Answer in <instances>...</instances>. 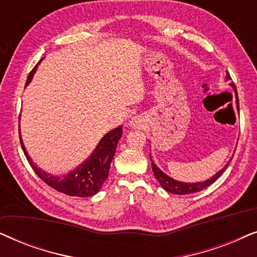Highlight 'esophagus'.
<instances>
[{
	"mask_svg": "<svg viewBox=\"0 0 257 257\" xmlns=\"http://www.w3.org/2000/svg\"><path fill=\"white\" fill-rule=\"evenodd\" d=\"M130 124H131L132 127H139V126H142V119L139 117H135L130 121Z\"/></svg>",
	"mask_w": 257,
	"mask_h": 257,
	"instance_id": "34e87169",
	"label": "esophagus"
}]
</instances>
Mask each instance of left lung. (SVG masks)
I'll return each mask as SVG.
<instances>
[{
    "label": "left lung",
    "instance_id": "1",
    "mask_svg": "<svg viewBox=\"0 0 257 257\" xmlns=\"http://www.w3.org/2000/svg\"><path fill=\"white\" fill-rule=\"evenodd\" d=\"M226 79H231L229 73H227ZM229 85L233 87V90L235 92V98H236V106L238 107V98H237L236 87H235L234 84H231V83L229 84ZM150 158H151V154H150ZM231 159H233V158H230L229 161H228L227 165L222 168V170L217 172L215 175H213V177L208 179V180L202 181V182H182V181L175 180V179L168 177L166 173H164V172L161 171L160 168L153 163L152 159H151V161H152V170L154 172V175H156L157 180L159 181L161 187H163L165 191L173 193V194L185 195V194H192V193H196V192L202 191V189H205L206 187H208V186L212 185L213 182H215L217 180V178L221 177V174H222L224 170H226V168L228 167V165H229Z\"/></svg>",
    "mask_w": 257,
    "mask_h": 257
}]
</instances>
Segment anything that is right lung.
<instances>
[{
  "instance_id": "add662e5",
  "label": "right lung",
  "mask_w": 257,
  "mask_h": 257,
  "mask_svg": "<svg viewBox=\"0 0 257 257\" xmlns=\"http://www.w3.org/2000/svg\"><path fill=\"white\" fill-rule=\"evenodd\" d=\"M43 59V58H42ZM42 59L38 62V64L42 62ZM38 64L31 70V72L28 76L26 86L29 85V83L33 79V77L36 72ZM122 135V126H118L117 128L112 130L106 133L103 138L100 139L96 149L91 156L85 161L78 165L75 170L70 171L69 173L63 175L50 174L48 172L37 167L36 164H34L29 154H28L24 144L21 138V145H22L23 152L26 154L30 166L33 167L38 177L43 180L45 184L50 186L56 191L64 193L70 196H79V198H85V196H92L97 194L100 191L101 186L104 185L105 180L108 177V171H110L111 161L113 159V156L117 150V144Z\"/></svg>"
}]
</instances>
